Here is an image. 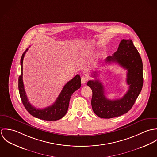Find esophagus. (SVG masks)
Here are the masks:
<instances>
[{
	"label": "esophagus",
	"instance_id": "1",
	"mask_svg": "<svg viewBox=\"0 0 157 157\" xmlns=\"http://www.w3.org/2000/svg\"><path fill=\"white\" fill-rule=\"evenodd\" d=\"M88 80V77H86V76H83L82 78H81V82L83 84H85L86 83Z\"/></svg>",
	"mask_w": 157,
	"mask_h": 157
}]
</instances>
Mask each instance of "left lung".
<instances>
[{"label":"left lung","instance_id":"left-lung-1","mask_svg":"<svg viewBox=\"0 0 157 157\" xmlns=\"http://www.w3.org/2000/svg\"><path fill=\"white\" fill-rule=\"evenodd\" d=\"M105 62L106 63H118L127 69L126 82L129 85V90L123 97L109 100L105 96L103 85L96 78L98 74L96 71L93 72V77L96 80H90L87 83L92 90V110L100 118H111L127 113L133 106L143 87V63L138 51L130 39H123L117 51L112 56H108Z\"/></svg>","mask_w":157,"mask_h":157}]
</instances>
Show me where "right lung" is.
<instances>
[{"label":"right lung","mask_w":157,"mask_h":157,"mask_svg":"<svg viewBox=\"0 0 157 157\" xmlns=\"http://www.w3.org/2000/svg\"><path fill=\"white\" fill-rule=\"evenodd\" d=\"M28 49L23 52L21 60V75L19 77V90L25 109L33 117L47 121H56L63 117L67 113L72 94L81 86L80 76L77 74L65 85L56 101L51 106L40 109L32 106L28 101L23 82V60Z\"/></svg>","instance_id":"1"}]
</instances>
